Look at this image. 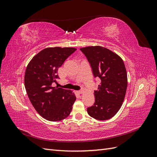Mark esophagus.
<instances>
[{
  "mask_svg": "<svg viewBox=\"0 0 157 157\" xmlns=\"http://www.w3.org/2000/svg\"><path fill=\"white\" fill-rule=\"evenodd\" d=\"M77 93L79 94H82V93H83V91H82V90H78V91H77Z\"/></svg>",
  "mask_w": 157,
  "mask_h": 157,
  "instance_id": "34e87169",
  "label": "esophagus"
}]
</instances>
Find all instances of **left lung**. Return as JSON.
Returning <instances> with one entry per match:
<instances>
[{
    "label": "left lung",
    "mask_w": 157,
    "mask_h": 157,
    "mask_svg": "<svg viewBox=\"0 0 157 157\" xmlns=\"http://www.w3.org/2000/svg\"><path fill=\"white\" fill-rule=\"evenodd\" d=\"M91 66L94 77L100 78L94 90L95 102L87 108L88 115L99 121L110 119L122 106L125 98L128 78L124 61L106 48L95 46L80 48Z\"/></svg>",
    "instance_id": "8db88e82"
}]
</instances>
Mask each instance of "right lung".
<instances>
[{"label": "right lung", "instance_id": "add662e5", "mask_svg": "<svg viewBox=\"0 0 157 157\" xmlns=\"http://www.w3.org/2000/svg\"><path fill=\"white\" fill-rule=\"evenodd\" d=\"M76 50L67 47L45 48L33 57L26 68L24 82L27 96L35 110L46 120H63L72 110L75 94L52 84L59 78L58 68Z\"/></svg>", "mask_w": 157, "mask_h": 157}]
</instances>
